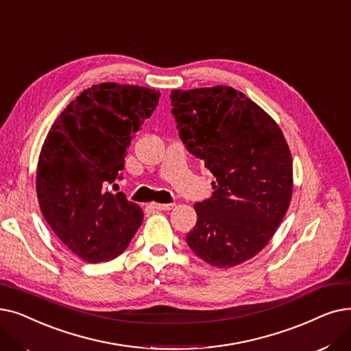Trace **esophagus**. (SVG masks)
<instances>
[{
  "mask_svg": "<svg viewBox=\"0 0 351 351\" xmlns=\"http://www.w3.org/2000/svg\"><path fill=\"white\" fill-rule=\"evenodd\" d=\"M152 206L153 208H156V210H160V211H170V210H173L174 208V203H170V204H160V203H152L149 204Z\"/></svg>",
  "mask_w": 351,
  "mask_h": 351,
  "instance_id": "obj_1",
  "label": "esophagus"
}]
</instances>
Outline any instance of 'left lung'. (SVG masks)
Returning a JSON list of instances; mask_svg holds the SVG:
<instances>
[{
	"label": "left lung",
	"mask_w": 351,
	"mask_h": 351,
	"mask_svg": "<svg viewBox=\"0 0 351 351\" xmlns=\"http://www.w3.org/2000/svg\"><path fill=\"white\" fill-rule=\"evenodd\" d=\"M178 134L213 173V197L194 206L193 253L227 269L257 256L285 219L293 160L273 117L228 86L171 90Z\"/></svg>",
	"instance_id": "8db88e82"
}]
</instances>
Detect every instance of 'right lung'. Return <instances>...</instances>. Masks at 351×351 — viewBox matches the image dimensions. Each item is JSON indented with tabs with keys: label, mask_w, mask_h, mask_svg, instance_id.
Wrapping results in <instances>:
<instances>
[{
	"label": "right lung",
	"mask_w": 351,
	"mask_h": 351,
	"mask_svg": "<svg viewBox=\"0 0 351 351\" xmlns=\"http://www.w3.org/2000/svg\"><path fill=\"white\" fill-rule=\"evenodd\" d=\"M160 91L103 82L82 91L49 128L37 164L41 213L57 237L87 263L119 257L143 223V210L108 193L124 169L134 132Z\"/></svg>",
	"instance_id": "right-lung-1"
}]
</instances>
